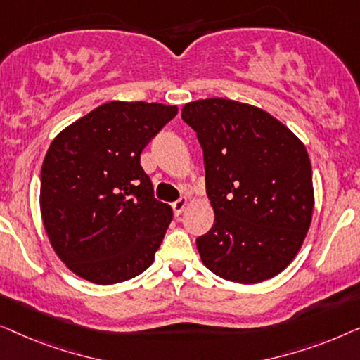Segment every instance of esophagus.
<instances>
[{"label":"esophagus","mask_w":360,"mask_h":360,"mask_svg":"<svg viewBox=\"0 0 360 360\" xmlns=\"http://www.w3.org/2000/svg\"><path fill=\"white\" fill-rule=\"evenodd\" d=\"M186 205H187V199L186 197H182V199H178L176 202H173V212H174V215L176 217H179L182 212H184V209H186Z\"/></svg>","instance_id":"34e87169"}]
</instances>
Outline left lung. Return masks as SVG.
I'll return each mask as SVG.
<instances>
[{
  "label": "left lung",
  "instance_id": "left-lung-1",
  "mask_svg": "<svg viewBox=\"0 0 360 360\" xmlns=\"http://www.w3.org/2000/svg\"><path fill=\"white\" fill-rule=\"evenodd\" d=\"M182 120L204 151L214 226L195 240L200 259L221 279L257 283L290 264L313 214L305 145L255 105L210 98L186 104Z\"/></svg>",
  "mask_w": 360,
  "mask_h": 360
}]
</instances>
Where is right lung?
<instances>
[{
	"label": "right lung",
	"instance_id": "add662e5",
	"mask_svg": "<svg viewBox=\"0 0 360 360\" xmlns=\"http://www.w3.org/2000/svg\"><path fill=\"white\" fill-rule=\"evenodd\" d=\"M176 114V105L112 101L52 141L40 210L55 252L77 276L110 285L153 262L173 210L155 199L140 153Z\"/></svg>",
	"mask_w": 360,
	"mask_h": 360
}]
</instances>
